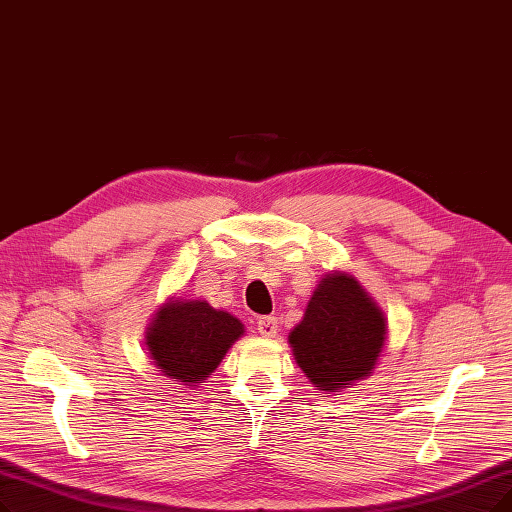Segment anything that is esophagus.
Masks as SVG:
<instances>
[{
	"instance_id": "1",
	"label": "esophagus",
	"mask_w": 512,
	"mask_h": 512,
	"mask_svg": "<svg viewBox=\"0 0 512 512\" xmlns=\"http://www.w3.org/2000/svg\"><path fill=\"white\" fill-rule=\"evenodd\" d=\"M257 330L261 337H274L278 332V318H274V316L257 318Z\"/></svg>"
}]
</instances>
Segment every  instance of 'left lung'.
<instances>
[{
    "label": "left lung",
    "mask_w": 512,
    "mask_h": 512,
    "mask_svg": "<svg viewBox=\"0 0 512 512\" xmlns=\"http://www.w3.org/2000/svg\"><path fill=\"white\" fill-rule=\"evenodd\" d=\"M385 318L349 274H330L288 335L295 360L320 391H337L374 368L385 343Z\"/></svg>",
    "instance_id": "left-lung-1"
}]
</instances>
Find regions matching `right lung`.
Listing matches in <instances>:
<instances>
[{
  "instance_id": "right-lung-1",
  "label": "right lung",
  "mask_w": 512,
  "mask_h": 512,
  "mask_svg": "<svg viewBox=\"0 0 512 512\" xmlns=\"http://www.w3.org/2000/svg\"><path fill=\"white\" fill-rule=\"evenodd\" d=\"M242 335V324L207 301H175L163 307L148 328L150 358L186 385L205 381Z\"/></svg>"
}]
</instances>
